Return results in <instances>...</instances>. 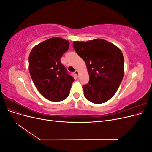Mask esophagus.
<instances>
[{
  "mask_svg": "<svg viewBox=\"0 0 152 152\" xmlns=\"http://www.w3.org/2000/svg\"><path fill=\"white\" fill-rule=\"evenodd\" d=\"M74 73H75V75L77 77L79 76V71H78V70H75V71L74 72Z\"/></svg>",
  "mask_w": 152,
  "mask_h": 152,
  "instance_id": "obj_1",
  "label": "esophagus"
}]
</instances>
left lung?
I'll return each mask as SVG.
<instances>
[{
    "label": "left lung",
    "mask_w": 152,
    "mask_h": 152,
    "mask_svg": "<svg viewBox=\"0 0 152 152\" xmlns=\"http://www.w3.org/2000/svg\"><path fill=\"white\" fill-rule=\"evenodd\" d=\"M73 46L85 61L89 75L83 86L84 95L90 102L101 104L115 94L124 74V59L121 49L103 39L79 42Z\"/></svg>",
    "instance_id": "obj_1"
}]
</instances>
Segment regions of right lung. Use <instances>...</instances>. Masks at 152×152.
<instances>
[{
    "label": "right lung",
    "mask_w": 152,
    "mask_h": 152,
    "mask_svg": "<svg viewBox=\"0 0 152 152\" xmlns=\"http://www.w3.org/2000/svg\"><path fill=\"white\" fill-rule=\"evenodd\" d=\"M70 42L60 37H53L31 49L28 58L29 72L34 83L44 98L52 102L65 99L74 79L61 63Z\"/></svg>",
    "instance_id": "obj_1"
}]
</instances>
